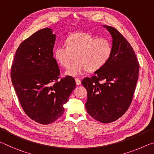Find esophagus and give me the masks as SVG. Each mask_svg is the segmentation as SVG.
Here are the masks:
<instances>
[{"instance_id": "obj_1", "label": "esophagus", "mask_w": 154, "mask_h": 154, "mask_svg": "<svg viewBox=\"0 0 154 154\" xmlns=\"http://www.w3.org/2000/svg\"><path fill=\"white\" fill-rule=\"evenodd\" d=\"M75 82H76L77 85H79L81 84V80L79 79V78H75Z\"/></svg>"}]
</instances>
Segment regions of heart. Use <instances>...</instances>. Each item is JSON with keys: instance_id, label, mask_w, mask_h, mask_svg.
<instances>
[{"instance_id": "1", "label": "heart", "mask_w": 154, "mask_h": 154, "mask_svg": "<svg viewBox=\"0 0 154 154\" xmlns=\"http://www.w3.org/2000/svg\"><path fill=\"white\" fill-rule=\"evenodd\" d=\"M113 54V46L106 38H98L89 33L79 32L66 38V45H60L54 49V58L60 66L66 68V75L78 76L87 70L95 72L108 63Z\"/></svg>"}]
</instances>
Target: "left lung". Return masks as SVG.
<instances>
[{"mask_svg":"<svg viewBox=\"0 0 154 154\" xmlns=\"http://www.w3.org/2000/svg\"><path fill=\"white\" fill-rule=\"evenodd\" d=\"M113 54L108 63L85 77L82 83L88 92V114L101 123L116 121L126 113L132 103L139 77V63L126 38L111 26Z\"/></svg>","mask_w":154,"mask_h":154,"instance_id":"8db88e82","label":"left lung"}]
</instances>
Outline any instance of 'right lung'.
<instances>
[{
    "mask_svg": "<svg viewBox=\"0 0 154 154\" xmlns=\"http://www.w3.org/2000/svg\"><path fill=\"white\" fill-rule=\"evenodd\" d=\"M55 41L50 28L38 30L18 47L11 66L12 83L23 110L44 125L62 116L63 105L76 85L73 77H60L53 57Z\"/></svg>",
    "mask_w": 154,
    "mask_h": 154,
    "instance_id": "add662e5",
    "label": "right lung"
}]
</instances>
